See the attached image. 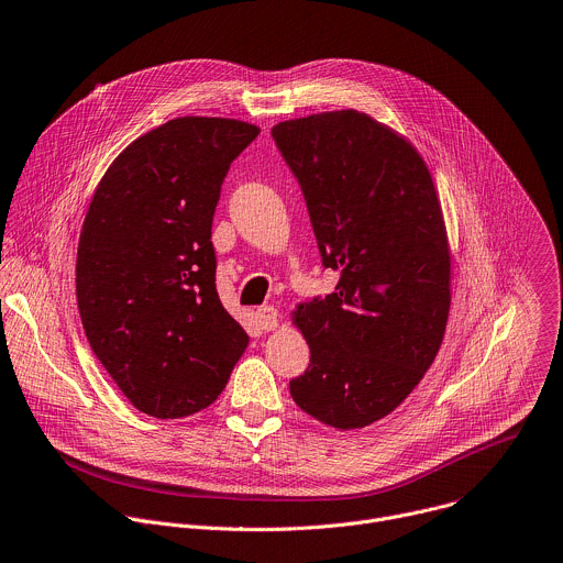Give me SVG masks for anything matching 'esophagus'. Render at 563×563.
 <instances>
[{
  "label": "esophagus",
  "instance_id": "esophagus-1",
  "mask_svg": "<svg viewBox=\"0 0 563 563\" xmlns=\"http://www.w3.org/2000/svg\"><path fill=\"white\" fill-rule=\"evenodd\" d=\"M256 316H258V324H261L265 331L276 329V324H278V311H276L272 305L261 307V309L256 311Z\"/></svg>",
  "mask_w": 563,
  "mask_h": 563
}]
</instances>
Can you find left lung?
Masks as SVG:
<instances>
[{
    "mask_svg": "<svg viewBox=\"0 0 563 563\" xmlns=\"http://www.w3.org/2000/svg\"><path fill=\"white\" fill-rule=\"evenodd\" d=\"M307 203L335 291L296 311L311 357L294 402L335 429L389 416L438 355L451 256L435 185L416 147L355 110L272 128Z\"/></svg>",
    "mask_w": 563,
    "mask_h": 563,
    "instance_id": "left-lung-1",
    "label": "left lung"
}]
</instances>
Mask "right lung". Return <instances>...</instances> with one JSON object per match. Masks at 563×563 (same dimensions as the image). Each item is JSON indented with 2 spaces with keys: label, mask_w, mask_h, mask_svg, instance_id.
<instances>
[{
  "label": "right lung",
  "mask_w": 563,
  "mask_h": 563,
  "mask_svg": "<svg viewBox=\"0 0 563 563\" xmlns=\"http://www.w3.org/2000/svg\"><path fill=\"white\" fill-rule=\"evenodd\" d=\"M258 132L236 119H172L114 158L90 201L77 252L84 331L147 416L210 407L250 342L219 300L212 221L232 161Z\"/></svg>",
  "instance_id": "add662e5"
}]
</instances>
